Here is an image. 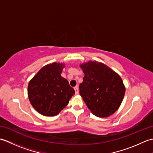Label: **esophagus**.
<instances>
[{"mask_svg": "<svg viewBox=\"0 0 153 153\" xmlns=\"http://www.w3.org/2000/svg\"><path fill=\"white\" fill-rule=\"evenodd\" d=\"M74 90H75V92H76V95H77V94H79V89L77 86H76L74 87Z\"/></svg>", "mask_w": 153, "mask_h": 153, "instance_id": "34e87169", "label": "esophagus"}]
</instances>
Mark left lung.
Wrapping results in <instances>:
<instances>
[{"label":"left lung","mask_w":153,"mask_h":153,"mask_svg":"<svg viewBox=\"0 0 153 153\" xmlns=\"http://www.w3.org/2000/svg\"><path fill=\"white\" fill-rule=\"evenodd\" d=\"M85 76L79 94L93 114L106 118L118 109L126 88L119 75L106 65L97 61L80 64Z\"/></svg>","instance_id":"left-lung-1"}]
</instances>
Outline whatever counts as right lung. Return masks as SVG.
<instances>
[{
  "instance_id": "add662e5",
  "label": "right lung",
  "mask_w": 153,
  "mask_h": 153,
  "mask_svg": "<svg viewBox=\"0 0 153 153\" xmlns=\"http://www.w3.org/2000/svg\"><path fill=\"white\" fill-rule=\"evenodd\" d=\"M64 68L62 63L47 64L38 71L28 84L30 101L42 115L58 114L75 94L68 80L61 76Z\"/></svg>"
}]
</instances>
